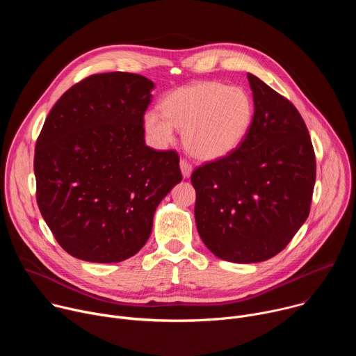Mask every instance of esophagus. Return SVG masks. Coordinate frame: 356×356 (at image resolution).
<instances>
[{
	"mask_svg": "<svg viewBox=\"0 0 356 356\" xmlns=\"http://www.w3.org/2000/svg\"><path fill=\"white\" fill-rule=\"evenodd\" d=\"M180 170H181L183 177H190V175L193 172V166L187 159H181L180 161Z\"/></svg>",
	"mask_w": 356,
	"mask_h": 356,
	"instance_id": "34e87169",
	"label": "esophagus"
}]
</instances>
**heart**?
Returning a JSON list of instances; mask_svg holds the SVG:
<instances>
[{
  "mask_svg": "<svg viewBox=\"0 0 356 356\" xmlns=\"http://www.w3.org/2000/svg\"><path fill=\"white\" fill-rule=\"evenodd\" d=\"M253 121L250 95L241 87L220 81H200L173 90L162 103V113L145 114V129L158 145L175 139V128L184 129V145L202 161L224 158L246 138Z\"/></svg>",
  "mask_w": 356,
  "mask_h": 356,
  "instance_id": "1",
  "label": "heart"
}]
</instances>
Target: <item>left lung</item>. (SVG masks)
<instances>
[{
	"instance_id": "left-lung-1",
	"label": "left lung",
	"mask_w": 356,
	"mask_h": 356,
	"mask_svg": "<svg viewBox=\"0 0 356 356\" xmlns=\"http://www.w3.org/2000/svg\"><path fill=\"white\" fill-rule=\"evenodd\" d=\"M253 121L229 155L197 168L195 225L220 259L255 264L282 252L310 214L316 155L297 108L248 73Z\"/></svg>"
}]
</instances>
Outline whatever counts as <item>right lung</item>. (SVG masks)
<instances>
[{
	"label": "right lung",
	"mask_w": 356,
	"mask_h": 356,
	"mask_svg": "<svg viewBox=\"0 0 356 356\" xmlns=\"http://www.w3.org/2000/svg\"><path fill=\"white\" fill-rule=\"evenodd\" d=\"M155 87L125 72L92 74L50 110L35 147L40 214L72 257L125 261L146 243L154 214L181 181L179 155L145 143Z\"/></svg>",
	"instance_id": "obj_1"
}]
</instances>
